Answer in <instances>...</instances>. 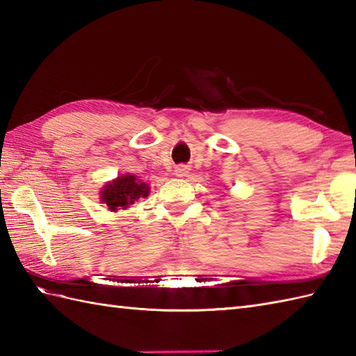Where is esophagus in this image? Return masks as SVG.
I'll return each instance as SVG.
<instances>
[{"label": "esophagus", "mask_w": 356, "mask_h": 356, "mask_svg": "<svg viewBox=\"0 0 356 356\" xmlns=\"http://www.w3.org/2000/svg\"><path fill=\"white\" fill-rule=\"evenodd\" d=\"M188 169L187 165H178V168L175 169V175L178 177V178H186L187 175H188Z\"/></svg>", "instance_id": "obj_1"}]
</instances>
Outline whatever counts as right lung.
Returning <instances> with one entry per match:
<instances>
[{"mask_svg":"<svg viewBox=\"0 0 356 356\" xmlns=\"http://www.w3.org/2000/svg\"><path fill=\"white\" fill-rule=\"evenodd\" d=\"M149 193H151V187L143 179L132 173H123L102 187L99 195L100 201L106 205L109 211H118L120 209H128L140 198H146Z\"/></svg>","mask_w":356,"mask_h":356,"instance_id":"add662e5","label":"right lung"}]
</instances>
